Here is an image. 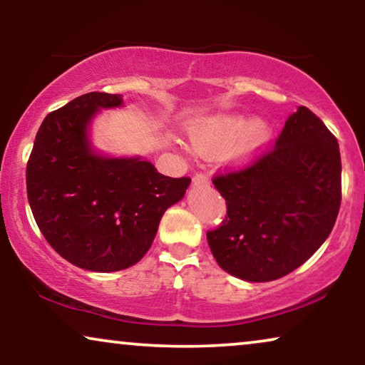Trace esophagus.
<instances>
[{
  "label": "esophagus",
  "instance_id": "esophagus-1",
  "mask_svg": "<svg viewBox=\"0 0 365 365\" xmlns=\"http://www.w3.org/2000/svg\"><path fill=\"white\" fill-rule=\"evenodd\" d=\"M192 184L194 186H207L209 179L206 174H196V176L192 178Z\"/></svg>",
  "mask_w": 365,
  "mask_h": 365
}]
</instances>
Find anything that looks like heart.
Instances as JSON below:
<instances>
[{"instance_id": "obj_1", "label": "heart", "mask_w": 365, "mask_h": 365, "mask_svg": "<svg viewBox=\"0 0 365 365\" xmlns=\"http://www.w3.org/2000/svg\"><path fill=\"white\" fill-rule=\"evenodd\" d=\"M191 148L202 158L227 159L234 166L251 163L272 138L266 119L242 113H222L196 119L187 126Z\"/></svg>"}]
</instances>
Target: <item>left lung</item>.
Wrapping results in <instances>:
<instances>
[{"mask_svg":"<svg viewBox=\"0 0 365 365\" xmlns=\"http://www.w3.org/2000/svg\"><path fill=\"white\" fill-rule=\"evenodd\" d=\"M341 171L337 139L299 106L271 153L212 179L227 204L221 227L207 232L219 267L242 281L269 282L302 266L336 224Z\"/></svg>","mask_w":365,"mask_h":365,"instance_id":"1","label":"left lung"}]
</instances>
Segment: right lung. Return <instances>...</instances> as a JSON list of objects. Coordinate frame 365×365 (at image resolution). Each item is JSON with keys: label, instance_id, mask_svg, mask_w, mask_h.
Returning a JSON list of instances; mask_svg holds the SVG:
<instances>
[{"label": "right lung", "instance_id": "add662e5", "mask_svg": "<svg viewBox=\"0 0 365 365\" xmlns=\"http://www.w3.org/2000/svg\"><path fill=\"white\" fill-rule=\"evenodd\" d=\"M121 94L88 93L49 113L26 168L28 201L39 231L59 256L93 272L134 266L149 251L163 214L181 201L189 178H168L141 156L94 148L91 126Z\"/></svg>", "mask_w": 365, "mask_h": 365}]
</instances>
